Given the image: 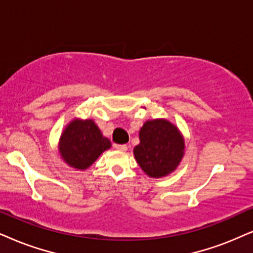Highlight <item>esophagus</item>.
Masks as SVG:
<instances>
[{
  "label": "esophagus",
  "instance_id": "1",
  "mask_svg": "<svg viewBox=\"0 0 253 253\" xmlns=\"http://www.w3.org/2000/svg\"><path fill=\"white\" fill-rule=\"evenodd\" d=\"M116 149L121 150V152H126L127 150V145H116Z\"/></svg>",
  "mask_w": 253,
  "mask_h": 253
}]
</instances>
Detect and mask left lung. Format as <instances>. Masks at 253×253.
I'll return each mask as SVG.
<instances>
[{
    "label": "left lung",
    "instance_id": "obj_1",
    "mask_svg": "<svg viewBox=\"0 0 253 253\" xmlns=\"http://www.w3.org/2000/svg\"><path fill=\"white\" fill-rule=\"evenodd\" d=\"M140 143L133 153L137 165L153 178L168 176L184 156V137L167 119L147 120L139 132Z\"/></svg>",
    "mask_w": 253,
    "mask_h": 253
}]
</instances>
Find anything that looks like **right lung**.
Segmentation results:
<instances>
[{
  "mask_svg": "<svg viewBox=\"0 0 253 253\" xmlns=\"http://www.w3.org/2000/svg\"><path fill=\"white\" fill-rule=\"evenodd\" d=\"M111 146L110 140L103 135L93 120L75 118L60 134L58 152L70 167L85 170Z\"/></svg>",
  "mask_w": 253,
  "mask_h": 253,
  "instance_id": "1",
  "label": "right lung"
}]
</instances>
